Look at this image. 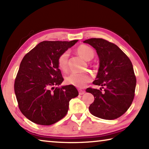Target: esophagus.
I'll return each mask as SVG.
<instances>
[{"label":"esophagus","mask_w":149,"mask_h":149,"mask_svg":"<svg viewBox=\"0 0 149 149\" xmlns=\"http://www.w3.org/2000/svg\"><path fill=\"white\" fill-rule=\"evenodd\" d=\"M78 91H79V95H84V93H85V91L84 90H82V89H79Z\"/></svg>","instance_id":"1"}]
</instances>
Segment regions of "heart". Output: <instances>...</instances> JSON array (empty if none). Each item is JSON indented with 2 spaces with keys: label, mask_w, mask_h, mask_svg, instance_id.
Wrapping results in <instances>:
<instances>
[{
  "label": "heart",
  "mask_w": 149,
  "mask_h": 149,
  "mask_svg": "<svg viewBox=\"0 0 149 149\" xmlns=\"http://www.w3.org/2000/svg\"><path fill=\"white\" fill-rule=\"evenodd\" d=\"M77 52L83 59L87 61L91 60L94 56L95 52L91 47L86 45H81L77 47ZM69 52H64L58 58V65L62 72H65L68 69V58ZM91 79V75L87 72H74L65 77L67 84L77 87H84Z\"/></svg>",
  "instance_id": "obj_1"
}]
</instances>
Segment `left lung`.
<instances>
[{
    "label": "left lung",
    "mask_w": 149,
    "mask_h": 149,
    "mask_svg": "<svg viewBox=\"0 0 149 149\" xmlns=\"http://www.w3.org/2000/svg\"><path fill=\"white\" fill-rule=\"evenodd\" d=\"M97 51L99 68L93 84L105 87L104 92L88 88L94 96L89 110L96 117L114 120L128 110L134 99L136 77L132 63L117 45L103 39L92 38L84 41Z\"/></svg>",
    "instance_id": "left-lung-1"
}]
</instances>
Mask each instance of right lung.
Segmentation results:
<instances>
[{"label": "right lung", "mask_w": 149, "mask_h": 149, "mask_svg": "<svg viewBox=\"0 0 149 149\" xmlns=\"http://www.w3.org/2000/svg\"><path fill=\"white\" fill-rule=\"evenodd\" d=\"M77 41H42L22 59L14 91L19 110L32 122H58L66 115L70 100L79 95L72 85L58 87L64 79L58 65L60 55Z\"/></svg>", "instance_id": "right-lung-1"}]
</instances>
